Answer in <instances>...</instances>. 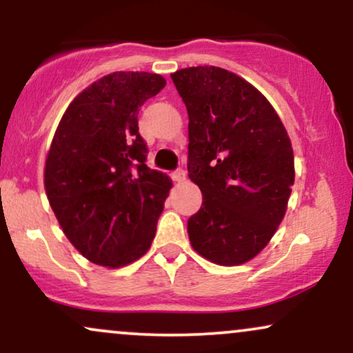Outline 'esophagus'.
Wrapping results in <instances>:
<instances>
[{
  "instance_id": "esophagus-1",
  "label": "esophagus",
  "mask_w": 353,
  "mask_h": 353,
  "mask_svg": "<svg viewBox=\"0 0 353 353\" xmlns=\"http://www.w3.org/2000/svg\"><path fill=\"white\" fill-rule=\"evenodd\" d=\"M172 181L184 182L185 181V171H184V169H177V171H174L172 172Z\"/></svg>"
}]
</instances>
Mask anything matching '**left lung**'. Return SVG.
<instances>
[{"instance_id": "8db88e82", "label": "left lung", "mask_w": 353, "mask_h": 353, "mask_svg": "<svg viewBox=\"0 0 353 353\" xmlns=\"http://www.w3.org/2000/svg\"><path fill=\"white\" fill-rule=\"evenodd\" d=\"M171 78L189 114V179L204 197L188 221L190 245L214 264H245L285 216L290 137L265 96L234 72L197 66Z\"/></svg>"}]
</instances>
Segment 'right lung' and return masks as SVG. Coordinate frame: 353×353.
Listing matches in <instances>:
<instances>
[{"label": "right lung", "instance_id": "right-lung-1", "mask_svg": "<svg viewBox=\"0 0 353 353\" xmlns=\"http://www.w3.org/2000/svg\"><path fill=\"white\" fill-rule=\"evenodd\" d=\"M165 86L152 72L117 71L81 91L61 117L44 165L48 201L88 261L124 267L148 252L172 188L145 165L139 108Z\"/></svg>", "mask_w": 353, "mask_h": 353}]
</instances>
